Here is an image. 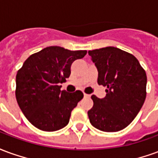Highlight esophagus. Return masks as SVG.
<instances>
[{
    "instance_id": "obj_1",
    "label": "esophagus",
    "mask_w": 158,
    "mask_h": 158,
    "mask_svg": "<svg viewBox=\"0 0 158 158\" xmlns=\"http://www.w3.org/2000/svg\"><path fill=\"white\" fill-rule=\"evenodd\" d=\"M84 96H85V97H88V98H89V97H90V95H88V94H85H85H84Z\"/></svg>"
}]
</instances>
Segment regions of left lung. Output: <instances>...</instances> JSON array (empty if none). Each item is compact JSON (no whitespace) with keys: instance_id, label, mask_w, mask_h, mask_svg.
I'll list each match as a JSON object with an SVG mask.
<instances>
[{"instance_id":"left-lung-1","label":"left lung","mask_w":158,"mask_h":158,"mask_svg":"<svg viewBox=\"0 0 158 158\" xmlns=\"http://www.w3.org/2000/svg\"><path fill=\"white\" fill-rule=\"evenodd\" d=\"M98 71L97 83L106 86V96L93 95L89 122L104 132L122 130L135 119L146 96V74L139 61L121 49L107 46L88 52Z\"/></svg>"}]
</instances>
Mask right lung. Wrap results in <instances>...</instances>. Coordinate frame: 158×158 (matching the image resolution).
<instances>
[{
    "label": "right lung",
    "instance_id": "obj_1",
    "mask_svg": "<svg viewBox=\"0 0 158 158\" xmlns=\"http://www.w3.org/2000/svg\"><path fill=\"white\" fill-rule=\"evenodd\" d=\"M86 51L49 46L26 60L16 76V98L26 118L37 129L52 132L68 125L71 112L84 97L80 90H61L75 60Z\"/></svg>",
    "mask_w": 158,
    "mask_h": 158
}]
</instances>
